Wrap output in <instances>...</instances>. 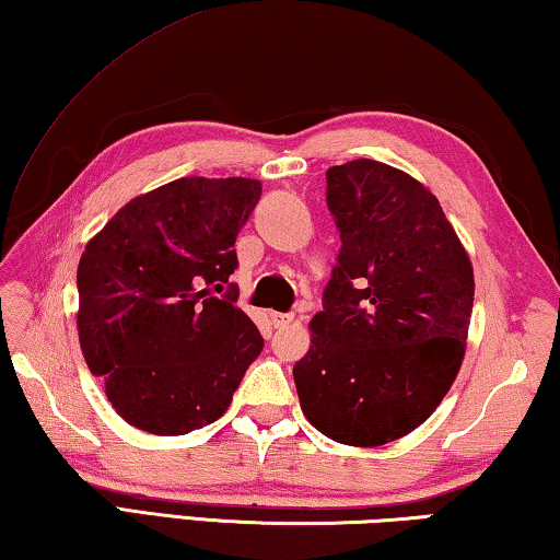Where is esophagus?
I'll return each mask as SVG.
<instances>
[{"label": "esophagus", "mask_w": 560, "mask_h": 560, "mask_svg": "<svg viewBox=\"0 0 560 560\" xmlns=\"http://www.w3.org/2000/svg\"><path fill=\"white\" fill-rule=\"evenodd\" d=\"M269 318H271V326H273V328H283V326L291 324L293 314H279V311H271Z\"/></svg>", "instance_id": "34e87169"}]
</instances>
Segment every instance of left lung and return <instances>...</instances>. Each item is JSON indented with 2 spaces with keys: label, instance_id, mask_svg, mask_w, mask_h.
Returning a JSON list of instances; mask_svg holds the SVG:
<instances>
[{
  "label": "left lung",
  "instance_id": "obj_1",
  "mask_svg": "<svg viewBox=\"0 0 560 560\" xmlns=\"http://www.w3.org/2000/svg\"><path fill=\"white\" fill-rule=\"evenodd\" d=\"M326 205L340 249L293 381L318 432L381 447L420 428L457 377L474 271L438 197L402 170L330 167Z\"/></svg>",
  "mask_w": 560,
  "mask_h": 560
}]
</instances>
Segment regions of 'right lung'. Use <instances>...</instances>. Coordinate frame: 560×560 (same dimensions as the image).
Wrapping results in <instances>:
<instances>
[{
    "label": "right lung",
    "instance_id": "add662e5",
    "mask_svg": "<svg viewBox=\"0 0 560 560\" xmlns=\"http://www.w3.org/2000/svg\"><path fill=\"white\" fill-rule=\"evenodd\" d=\"M246 177H179L130 200L81 254L79 340L128 424L187 434L226 412L264 338L234 306Z\"/></svg>",
    "mask_w": 560,
    "mask_h": 560
}]
</instances>
